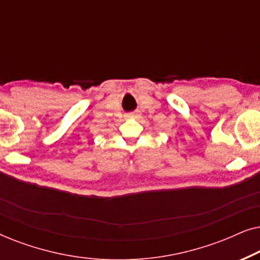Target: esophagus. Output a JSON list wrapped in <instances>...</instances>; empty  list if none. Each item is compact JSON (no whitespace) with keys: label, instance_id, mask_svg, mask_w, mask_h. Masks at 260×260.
<instances>
[{"label":"esophagus","instance_id":"esophagus-1","mask_svg":"<svg viewBox=\"0 0 260 260\" xmlns=\"http://www.w3.org/2000/svg\"><path fill=\"white\" fill-rule=\"evenodd\" d=\"M137 117V113H127V115H125V118L130 119V118H136Z\"/></svg>","mask_w":260,"mask_h":260}]
</instances>
